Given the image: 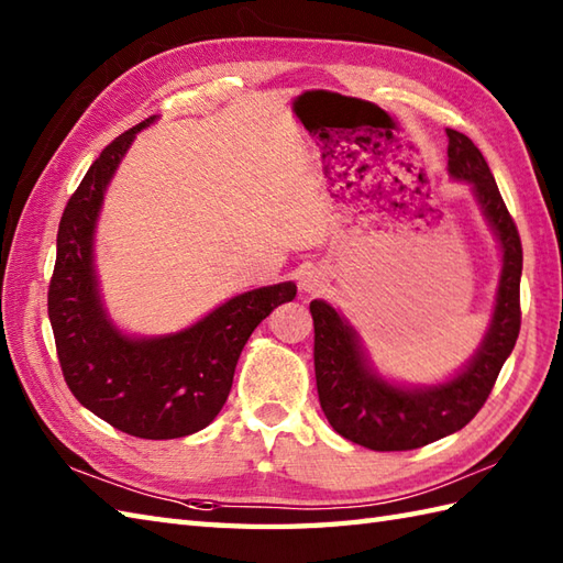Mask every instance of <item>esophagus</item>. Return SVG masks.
<instances>
[{"label": "esophagus", "instance_id": "34e87169", "mask_svg": "<svg viewBox=\"0 0 563 563\" xmlns=\"http://www.w3.org/2000/svg\"><path fill=\"white\" fill-rule=\"evenodd\" d=\"M324 283H327V278L319 268L305 271V275H302V290H307V292H319L321 288H324Z\"/></svg>", "mask_w": 563, "mask_h": 563}]
</instances>
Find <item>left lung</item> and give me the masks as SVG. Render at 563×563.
Segmentation results:
<instances>
[{"label":"left lung","instance_id":"obj_1","mask_svg":"<svg viewBox=\"0 0 563 563\" xmlns=\"http://www.w3.org/2000/svg\"><path fill=\"white\" fill-rule=\"evenodd\" d=\"M448 172L454 181L472 186L504 261L492 321L479 349L462 369L423 387L382 377L351 321L324 300L309 305L321 411L339 435L377 452L423 448L470 423L492 394L520 333L522 244L518 227L484 154L452 128H448Z\"/></svg>","mask_w":563,"mask_h":563}]
</instances>
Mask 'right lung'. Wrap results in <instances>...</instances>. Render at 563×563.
Masks as SVG:
<instances>
[{"instance_id": "obj_1", "label": "right lung", "mask_w": 563, "mask_h": 563, "mask_svg": "<svg viewBox=\"0 0 563 563\" xmlns=\"http://www.w3.org/2000/svg\"><path fill=\"white\" fill-rule=\"evenodd\" d=\"M150 123L154 115L115 137L67 200L47 317L59 367L81 406L128 435L172 440L214 421L251 331L275 307L290 302L297 285L288 280L234 295L196 324L164 336H130L113 324L101 300L93 234L118 164Z\"/></svg>"}]
</instances>
